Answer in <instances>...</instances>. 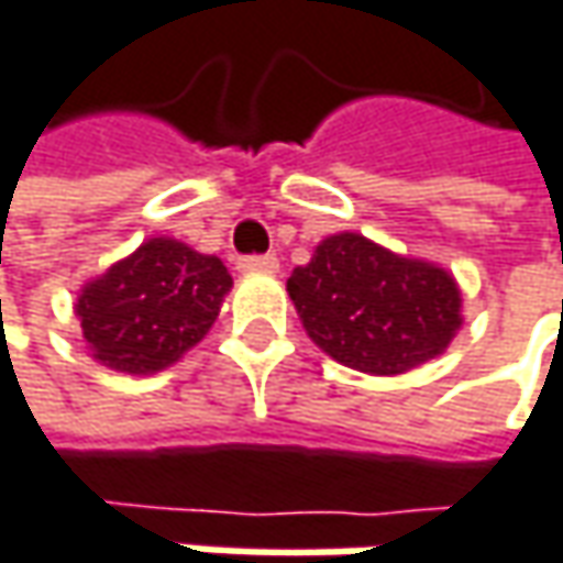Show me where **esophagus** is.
Instances as JSON below:
<instances>
[{
  "label": "esophagus",
  "instance_id": "1",
  "mask_svg": "<svg viewBox=\"0 0 563 563\" xmlns=\"http://www.w3.org/2000/svg\"><path fill=\"white\" fill-rule=\"evenodd\" d=\"M240 272H265V275H272V272H278V260L275 256H246V260H240Z\"/></svg>",
  "mask_w": 563,
  "mask_h": 563
}]
</instances>
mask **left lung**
Here are the masks:
<instances>
[{
	"label": "left lung",
	"mask_w": 563,
	"mask_h": 563,
	"mask_svg": "<svg viewBox=\"0 0 563 563\" xmlns=\"http://www.w3.org/2000/svg\"><path fill=\"white\" fill-rule=\"evenodd\" d=\"M307 336L365 375H404L439 358L462 330V288L435 262L342 230L288 278Z\"/></svg>",
	"instance_id": "1"
}]
</instances>
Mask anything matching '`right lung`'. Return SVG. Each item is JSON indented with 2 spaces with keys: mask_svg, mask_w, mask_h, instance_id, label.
I'll list each match as a JSON object with an SVG mask.
<instances>
[{
  "mask_svg": "<svg viewBox=\"0 0 563 563\" xmlns=\"http://www.w3.org/2000/svg\"><path fill=\"white\" fill-rule=\"evenodd\" d=\"M230 288L233 278L218 256L173 236H150L89 278L73 313L99 365L121 375H156L208 336Z\"/></svg>",
  "mask_w": 563,
  "mask_h": 563,
  "instance_id": "1",
  "label": "right lung"
}]
</instances>
